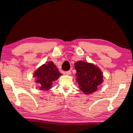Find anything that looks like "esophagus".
Masks as SVG:
<instances>
[{
  "instance_id": "34e87169",
  "label": "esophagus",
  "mask_w": 133,
  "mask_h": 133,
  "mask_svg": "<svg viewBox=\"0 0 133 133\" xmlns=\"http://www.w3.org/2000/svg\"><path fill=\"white\" fill-rule=\"evenodd\" d=\"M64 74L67 75H70V74H71V71H70V70H68V71L65 72Z\"/></svg>"
}]
</instances>
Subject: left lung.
<instances>
[{
    "label": "left lung",
    "mask_w": 133,
    "mask_h": 133,
    "mask_svg": "<svg viewBox=\"0 0 133 133\" xmlns=\"http://www.w3.org/2000/svg\"><path fill=\"white\" fill-rule=\"evenodd\" d=\"M76 70V81L79 89L86 95L94 92L98 89V86L103 82L102 72L100 68L92 63L83 61L75 63Z\"/></svg>",
    "instance_id": "obj_1"
}]
</instances>
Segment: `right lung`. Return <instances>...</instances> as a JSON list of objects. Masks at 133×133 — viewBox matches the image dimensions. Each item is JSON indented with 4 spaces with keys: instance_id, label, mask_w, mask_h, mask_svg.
<instances>
[{
    "instance_id": "obj_1",
    "label": "right lung",
    "mask_w": 133,
    "mask_h": 133,
    "mask_svg": "<svg viewBox=\"0 0 133 133\" xmlns=\"http://www.w3.org/2000/svg\"><path fill=\"white\" fill-rule=\"evenodd\" d=\"M61 74L52 61L47 62L34 72L35 82L39 84V89L47 91L52 88L53 81L58 79Z\"/></svg>"
}]
</instances>
